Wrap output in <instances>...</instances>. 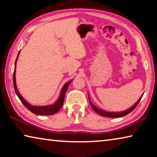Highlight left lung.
<instances>
[{
    "instance_id": "obj_1",
    "label": "left lung",
    "mask_w": 157,
    "mask_h": 157,
    "mask_svg": "<svg viewBox=\"0 0 157 157\" xmlns=\"http://www.w3.org/2000/svg\"><path fill=\"white\" fill-rule=\"evenodd\" d=\"M143 94L140 97V98L138 99V101H137L136 103L134 104V105L132 107H131L130 108L127 109V110H126L124 111H121V112H107V111H105V110H102V109H99L98 108H97L96 106L94 105V104L91 103V101L90 100V97H89V103H90V105L91 106L92 109H93V110L95 111L96 113L100 114V115L105 117H110V118L120 117L125 116V115H126V114H128V113H130L131 112H132L134 110V109L136 108V106L138 105V104L139 103V102H140V99L142 98V97H143Z\"/></svg>"
}]
</instances>
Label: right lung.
<instances>
[{"label": "right lung", "mask_w": 157, "mask_h": 157, "mask_svg": "<svg viewBox=\"0 0 157 157\" xmlns=\"http://www.w3.org/2000/svg\"><path fill=\"white\" fill-rule=\"evenodd\" d=\"M19 54H20V51L19 52L18 55H17V57L15 61V63H14V74H13V82H14V91H15V93L18 96V98L20 99V101L22 103L24 104V106L28 109L29 110H30L32 113L36 114H40V115H52V114H54L56 113L57 112H59V110L61 108L62 105L63 104V101H64V98H65V95L67 91V89H68V86L70 85V84L72 82L73 79L71 81L66 82L65 84H64L63 87L61 89L60 95H59V98L57 99V101L54 103V104H52V105H43V106H35V105H32L31 104H30L28 103L25 99L22 97V96L19 93L18 89H17V84H16V78H15V73H16V64H17V61L18 60V57Z\"/></svg>", "instance_id": "1"}]
</instances>
